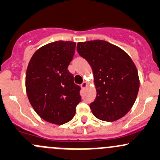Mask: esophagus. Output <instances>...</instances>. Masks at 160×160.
I'll list each match as a JSON object with an SVG mask.
<instances>
[{"mask_svg": "<svg viewBox=\"0 0 160 160\" xmlns=\"http://www.w3.org/2000/svg\"><path fill=\"white\" fill-rule=\"evenodd\" d=\"M87 82H83V83H81V85H80V87H81V89H85L86 87H87Z\"/></svg>", "mask_w": 160, "mask_h": 160, "instance_id": "obj_1", "label": "esophagus"}]
</instances>
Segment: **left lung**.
<instances>
[{
  "label": "left lung",
  "instance_id": "left-lung-1",
  "mask_svg": "<svg viewBox=\"0 0 160 160\" xmlns=\"http://www.w3.org/2000/svg\"><path fill=\"white\" fill-rule=\"evenodd\" d=\"M77 52L87 60L97 90L90 104L97 119L112 122L130 110L139 88L137 69L130 57L119 47L101 40L77 43Z\"/></svg>",
  "mask_w": 160,
  "mask_h": 160
}]
</instances>
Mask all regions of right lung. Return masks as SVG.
I'll return each mask as SVG.
<instances>
[{
	"label": "right lung",
	"instance_id": "obj_1",
	"mask_svg": "<svg viewBox=\"0 0 160 160\" xmlns=\"http://www.w3.org/2000/svg\"><path fill=\"white\" fill-rule=\"evenodd\" d=\"M76 43L59 40L33 53L26 73V91L35 112L43 120L62 125L73 119L81 101L80 86L67 70Z\"/></svg>",
	"mask_w": 160,
	"mask_h": 160
}]
</instances>
